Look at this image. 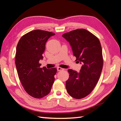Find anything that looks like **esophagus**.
Returning <instances> with one entry per match:
<instances>
[{"mask_svg":"<svg viewBox=\"0 0 121 121\" xmlns=\"http://www.w3.org/2000/svg\"><path fill=\"white\" fill-rule=\"evenodd\" d=\"M63 69H64L61 68H60V67H57V71H61V70H63Z\"/></svg>","mask_w":121,"mask_h":121,"instance_id":"obj_1","label":"esophagus"}]
</instances>
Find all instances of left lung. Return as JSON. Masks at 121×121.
<instances>
[{
  "instance_id": "left-lung-1",
  "label": "left lung",
  "mask_w": 121,
  "mask_h": 121,
  "mask_svg": "<svg viewBox=\"0 0 121 121\" xmlns=\"http://www.w3.org/2000/svg\"><path fill=\"white\" fill-rule=\"evenodd\" d=\"M62 36L70 44L76 60L82 64L79 73L68 69L66 89L73 98L81 99L92 92L100 78L104 60L99 40L84 29L71 31Z\"/></svg>"
}]
</instances>
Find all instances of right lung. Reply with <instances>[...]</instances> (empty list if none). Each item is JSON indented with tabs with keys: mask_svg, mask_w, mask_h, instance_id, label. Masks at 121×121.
Masks as SVG:
<instances>
[{
	"mask_svg": "<svg viewBox=\"0 0 121 121\" xmlns=\"http://www.w3.org/2000/svg\"><path fill=\"white\" fill-rule=\"evenodd\" d=\"M55 34L35 30L23 35L17 46L15 63L19 79L29 95L41 98L50 92L57 69L40 68L45 43Z\"/></svg>",
	"mask_w": 121,
	"mask_h": 121,
	"instance_id": "right-lung-1",
	"label": "right lung"
}]
</instances>
